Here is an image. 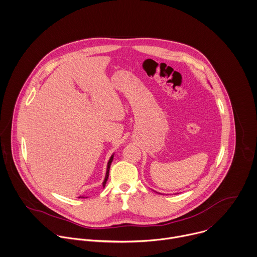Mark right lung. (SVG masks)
<instances>
[{"mask_svg":"<svg viewBox=\"0 0 257 257\" xmlns=\"http://www.w3.org/2000/svg\"><path fill=\"white\" fill-rule=\"evenodd\" d=\"M113 156H114V154H112V155H111V157L109 158V160H108V162H107V166H106V171H105V176H104V179H103V181H102V187H104V185H105V183H106V180H107V178H108L109 168H110L111 162H112V160H113ZM80 197H82V198H86V196H80ZM80 197H79V198H80Z\"/></svg>","mask_w":257,"mask_h":257,"instance_id":"add662e5","label":"right lung"}]
</instances>
